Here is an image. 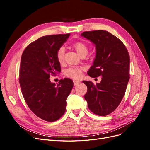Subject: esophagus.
<instances>
[{
  "mask_svg": "<svg viewBox=\"0 0 150 150\" xmlns=\"http://www.w3.org/2000/svg\"><path fill=\"white\" fill-rule=\"evenodd\" d=\"M73 83H74V86H76V85H78V84L80 83V81H76V80H74V81H73Z\"/></svg>",
  "mask_w": 150,
  "mask_h": 150,
  "instance_id": "34e87169",
  "label": "esophagus"
}]
</instances>
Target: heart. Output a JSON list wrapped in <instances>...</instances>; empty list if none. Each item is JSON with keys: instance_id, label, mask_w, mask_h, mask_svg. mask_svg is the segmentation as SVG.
Wrapping results in <instances>:
<instances>
[{"instance_id": "obj_1", "label": "heart", "mask_w": 150, "mask_h": 150, "mask_svg": "<svg viewBox=\"0 0 150 150\" xmlns=\"http://www.w3.org/2000/svg\"><path fill=\"white\" fill-rule=\"evenodd\" d=\"M71 47L73 48L81 57H84L89 52V47L85 42L78 41L72 43ZM65 49L63 47L58 49L56 52V59L59 64H62L64 61ZM66 76L72 79H79L82 76V68L70 67L64 71Z\"/></svg>"}]
</instances>
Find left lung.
Here are the masks:
<instances>
[{"label":"left lung","mask_w":150,"mask_h":150,"mask_svg":"<svg viewBox=\"0 0 150 150\" xmlns=\"http://www.w3.org/2000/svg\"><path fill=\"white\" fill-rule=\"evenodd\" d=\"M81 35L90 40L96 49V57L88 74L102 77L100 83L83 81L88 88L84 95L90 111L99 116L114 111L124 97L129 79L130 59L121 40L106 30L86 31Z\"/></svg>","instance_id":"left-lung-1"}]
</instances>
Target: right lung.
Wrapping results in <instances>:
<instances>
[{"instance_id":"obj_1","label":"right lung","mask_w":150,"mask_h":150,"mask_svg":"<svg viewBox=\"0 0 150 150\" xmlns=\"http://www.w3.org/2000/svg\"><path fill=\"white\" fill-rule=\"evenodd\" d=\"M69 35L43 36L29 44L22 54L19 80L22 95L30 110L46 121H57L64 114L66 99L73 88L69 78L60 79L57 86L49 79L61 72L56 52Z\"/></svg>"}]
</instances>
